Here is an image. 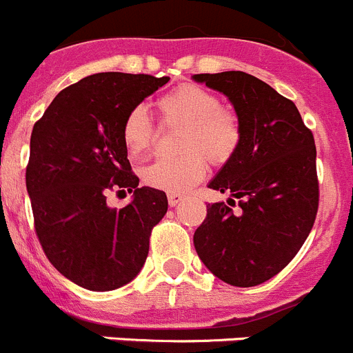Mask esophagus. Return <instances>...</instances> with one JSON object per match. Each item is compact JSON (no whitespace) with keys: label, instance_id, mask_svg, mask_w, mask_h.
Wrapping results in <instances>:
<instances>
[{"label":"esophagus","instance_id":"esophagus-1","mask_svg":"<svg viewBox=\"0 0 353 353\" xmlns=\"http://www.w3.org/2000/svg\"><path fill=\"white\" fill-rule=\"evenodd\" d=\"M182 199H183L182 194H168V203H170V207H176Z\"/></svg>","mask_w":353,"mask_h":353}]
</instances>
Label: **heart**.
<instances>
[{
  "label": "heart",
  "instance_id": "1",
  "mask_svg": "<svg viewBox=\"0 0 353 353\" xmlns=\"http://www.w3.org/2000/svg\"><path fill=\"white\" fill-rule=\"evenodd\" d=\"M157 105L164 120L185 125L180 150L187 154L152 162L143 170V182L159 191L182 194L207 174L204 154L214 164H223L235 154L242 136L239 120L223 108L215 93L194 84H183L162 95ZM154 134L148 111L143 105H136L125 114L121 141L129 155L141 157L154 143Z\"/></svg>",
  "mask_w": 353,
  "mask_h": 353
}]
</instances>
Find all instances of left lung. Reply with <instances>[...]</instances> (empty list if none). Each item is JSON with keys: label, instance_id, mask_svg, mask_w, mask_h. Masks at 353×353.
<instances>
[{"label": "left lung", "instance_id": "left-lung-1", "mask_svg": "<svg viewBox=\"0 0 353 353\" xmlns=\"http://www.w3.org/2000/svg\"><path fill=\"white\" fill-rule=\"evenodd\" d=\"M192 79L228 97L242 132L235 154L208 182L230 198L207 205V217L194 232L196 252L228 285H261L293 260L313 228V134L292 101L251 74L230 70ZM235 203L239 208L233 212Z\"/></svg>", "mask_w": 353, "mask_h": 353}]
</instances>
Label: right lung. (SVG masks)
Segmentation results:
<instances>
[{
  "mask_svg": "<svg viewBox=\"0 0 353 353\" xmlns=\"http://www.w3.org/2000/svg\"><path fill=\"white\" fill-rule=\"evenodd\" d=\"M170 77L101 72L61 90L33 127L26 189L46 256L92 292L127 285L148 256L152 228L168 212L166 192L139 187L121 141L130 109ZM133 192L117 211L109 188Z\"/></svg>",
  "mask_w": 353,
  "mask_h": 353,
  "instance_id": "1",
  "label": "right lung"
}]
</instances>
